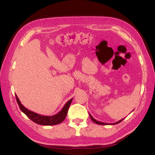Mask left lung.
Here are the masks:
<instances>
[{
	"label": "left lung",
	"mask_w": 155,
	"mask_h": 155,
	"mask_svg": "<svg viewBox=\"0 0 155 155\" xmlns=\"http://www.w3.org/2000/svg\"><path fill=\"white\" fill-rule=\"evenodd\" d=\"M89 116H90V117H91V119L93 120L94 123H97V124H101V125H108V124H118L119 123H120V122L123 120L124 118H123V119H121V120H118V122H116V123H102V122H100V121H98V120H97L96 119H94V118L92 117V115L89 113Z\"/></svg>",
	"instance_id": "left-lung-1"
}]
</instances>
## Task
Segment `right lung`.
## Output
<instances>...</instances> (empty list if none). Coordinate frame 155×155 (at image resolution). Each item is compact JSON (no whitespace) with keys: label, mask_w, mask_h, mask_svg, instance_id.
<instances>
[{"label":"right lung","mask_w":155,"mask_h":155,"mask_svg":"<svg viewBox=\"0 0 155 155\" xmlns=\"http://www.w3.org/2000/svg\"><path fill=\"white\" fill-rule=\"evenodd\" d=\"M15 96L16 102H17L20 109L21 110L22 113H24L31 120L35 122V123L41 125H55L62 123L65 119L66 117H67L68 108L70 107L72 101V98L69 100L65 104L63 108H62V110L57 114L52 115V116H43V115L37 114L35 113V112L27 109V108L25 107L21 104L17 95L15 94Z\"/></svg>","instance_id":"obj_1"}]
</instances>
